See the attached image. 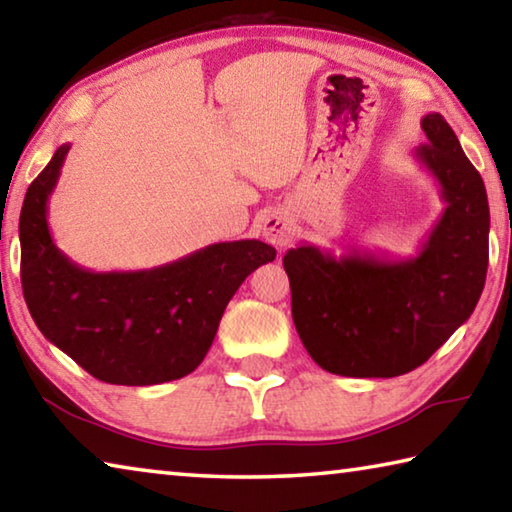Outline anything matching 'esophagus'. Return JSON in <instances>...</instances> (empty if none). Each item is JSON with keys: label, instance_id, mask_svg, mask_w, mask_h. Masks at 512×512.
I'll return each mask as SVG.
<instances>
[{"label": "esophagus", "instance_id": "esophagus-1", "mask_svg": "<svg viewBox=\"0 0 512 512\" xmlns=\"http://www.w3.org/2000/svg\"><path fill=\"white\" fill-rule=\"evenodd\" d=\"M259 228H262V235L268 244H273L277 248L287 246L293 235H296V228H293L291 219L282 212L264 214L262 221H259Z\"/></svg>", "mask_w": 512, "mask_h": 512}]
</instances>
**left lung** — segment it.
<instances>
[{
  "mask_svg": "<svg viewBox=\"0 0 512 512\" xmlns=\"http://www.w3.org/2000/svg\"><path fill=\"white\" fill-rule=\"evenodd\" d=\"M413 158L440 185L445 212L420 253L393 259L311 244L287 250L291 314L309 357L343 377H397L422 366L467 318L488 273L485 185L443 115L422 117Z\"/></svg>",
  "mask_w": 512,
  "mask_h": 512,
  "instance_id": "left-lung-1",
  "label": "left lung"
}]
</instances>
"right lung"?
I'll list each match as a JSON object with an SVG mask.
<instances>
[{"mask_svg":"<svg viewBox=\"0 0 512 512\" xmlns=\"http://www.w3.org/2000/svg\"><path fill=\"white\" fill-rule=\"evenodd\" d=\"M69 144L33 180L20 214L22 291L45 339L106 384L153 386L194 372L241 282L275 259L257 239L205 246L149 271L94 273L54 244L47 203Z\"/></svg>","mask_w":512,"mask_h":512,"instance_id":"1","label":"right lung"}]
</instances>
